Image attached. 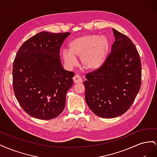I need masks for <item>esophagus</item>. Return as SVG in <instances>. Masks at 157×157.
<instances>
[{
  "mask_svg": "<svg viewBox=\"0 0 157 157\" xmlns=\"http://www.w3.org/2000/svg\"><path fill=\"white\" fill-rule=\"evenodd\" d=\"M73 81L75 83H81L82 82V80L80 78V76L78 75H75L73 77Z\"/></svg>",
  "mask_w": 157,
  "mask_h": 157,
  "instance_id": "1",
  "label": "esophagus"
}]
</instances>
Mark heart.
Masks as SVG:
<instances>
[{"label": "heart", "mask_w": 157, "mask_h": 157, "mask_svg": "<svg viewBox=\"0 0 157 157\" xmlns=\"http://www.w3.org/2000/svg\"><path fill=\"white\" fill-rule=\"evenodd\" d=\"M62 51V58L68 67L77 64V56L83 67L88 71L99 69L103 64L110 48V40L105 35H84L75 38Z\"/></svg>", "instance_id": "obj_1"}]
</instances>
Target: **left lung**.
<instances>
[{
	"label": "left lung",
	"instance_id": "obj_1",
	"mask_svg": "<svg viewBox=\"0 0 157 157\" xmlns=\"http://www.w3.org/2000/svg\"><path fill=\"white\" fill-rule=\"evenodd\" d=\"M111 54L99 69L86 75L85 99L95 115L105 118L126 113L138 94L141 64L135 45L126 35L113 29Z\"/></svg>",
	"mask_w": 157,
	"mask_h": 157
}]
</instances>
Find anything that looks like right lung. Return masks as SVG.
<instances>
[{
  "mask_svg": "<svg viewBox=\"0 0 157 157\" xmlns=\"http://www.w3.org/2000/svg\"><path fill=\"white\" fill-rule=\"evenodd\" d=\"M70 33L42 31L18 50L13 63V88L20 105L28 115L41 120L59 116L75 73L63 69L59 50Z\"/></svg>",
  "mask_w": 157,
  "mask_h": 157,
  "instance_id": "add662e5",
  "label": "right lung"
}]
</instances>
